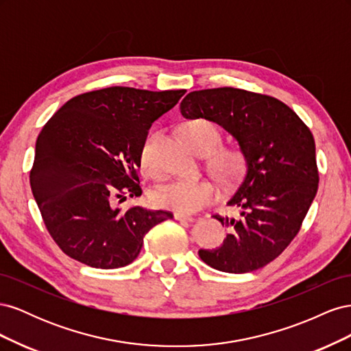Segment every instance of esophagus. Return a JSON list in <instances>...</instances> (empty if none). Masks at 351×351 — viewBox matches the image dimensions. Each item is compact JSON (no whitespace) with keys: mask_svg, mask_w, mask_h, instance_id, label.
<instances>
[{"mask_svg":"<svg viewBox=\"0 0 351 351\" xmlns=\"http://www.w3.org/2000/svg\"><path fill=\"white\" fill-rule=\"evenodd\" d=\"M174 218H176L177 221H187V222L195 221V218H193L192 215H184V214H180V212H176Z\"/></svg>","mask_w":351,"mask_h":351,"instance_id":"obj_1","label":"esophagus"}]
</instances>
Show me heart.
Segmentation results:
<instances>
[{"instance_id": "1", "label": "heart", "mask_w": 351, "mask_h": 351, "mask_svg": "<svg viewBox=\"0 0 351 351\" xmlns=\"http://www.w3.org/2000/svg\"><path fill=\"white\" fill-rule=\"evenodd\" d=\"M182 134L195 152L208 155L217 149L221 143V133L218 127L204 119L186 121L182 125ZM152 142L149 137L142 147L141 161L145 173L154 176L156 169L152 158ZM244 158L239 149H219L210 156V168L222 183H231L243 171ZM218 196V190L214 182L209 178L195 180H169L159 184L152 193L154 202L161 208L171 209L183 214H192L209 205Z\"/></svg>"}]
</instances>
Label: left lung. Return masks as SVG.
<instances>
[{
  "label": "left lung",
  "instance_id": "1",
  "mask_svg": "<svg viewBox=\"0 0 351 351\" xmlns=\"http://www.w3.org/2000/svg\"><path fill=\"white\" fill-rule=\"evenodd\" d=\"M184 119L217 123L239 143L244 174L227 202L234 217L214 215L228 232L199 256L214 269L244 274L268 265L300 230L317 192L311 130L290 107L234 88L195 90L180 104Z\"/></svg>",
  "mask_w": 351,
  "mask_h": 351
}]
</instances>
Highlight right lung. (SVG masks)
Wrapping results in <instances>:
<instances>
[{
  "label": "right lung",
  "mask_w": 351,
  "mask_h": 351,
  "mask_svg": "<svg viewBox=\"0 0 351 351\" xmlns=\"http://www.w3.org/2000/svg\"><path fill=\"white\" fill-rule=\"evenodd\" d=\"M186 93L112 86L67 101L39 133L32 193L60 249L88 267L132 263L143 237L171 212L117 208L141 196L137 168L147 130ZM121 202V200H120Z\"/></svg>",
  "instance_id": "add662e5"
}]
</instances>
